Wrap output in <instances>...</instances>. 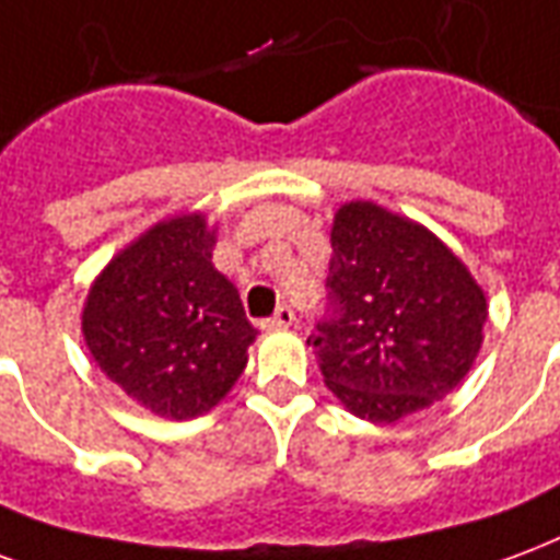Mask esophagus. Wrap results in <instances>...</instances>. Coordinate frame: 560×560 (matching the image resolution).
Segmentation results:
<instances>
[{
	"label": "esophagus",
	"mask_w": 560,
	"mask_h": 560,
	"mask_svg": "<svg viewBox=\"0 0 560 560\" xmlns=\"http://www.w3.org/2000/svg\"><path fill=\"white\" fill-rule=\"evenodd\" d=\"M292 322H295V313H292V307H289V304H280V307L275 310V316H271V319H265V328L280 330V328H289Z\"/></svg>",
	"instance_id": "34e87169"
}]
</instances>
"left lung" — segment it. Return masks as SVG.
Returning <instances> with one entry per match:
<instances>
[{"label": "left lung", "mask_w": 560, "mask_h": 560, "mask_svg": "<svg viewBox=\"0 0 560 560\" xmlns=\"http://www.w3.org/2000/svg\"><path fill=\"white\" fill-rule=\"evenodd\" d=\"M328 307L307 337L346 409L397 423L444 399L475 364L487 295L447 244L375 202L330 230Z\"/></svg>", "instance_id": "1"}]
</instances>
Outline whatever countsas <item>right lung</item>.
Returning a JSON list of instances; mask_svg holds the SVG:
<instances>
[{"label": "right lung", "mask_w": 560, "mask_h": 560, "mask_svg": "<svg viewBox=\"0 0 560 560\" xmlns=\"http://www.w3.org/2000/svg\"><path fill=\"white\" fill-rule=\"evenodd\" d=\"M211 250L202 214L163 220L118 253L85 298L83 337L95 364L161 418L214 409L256 340Z\"/></svg>", "instance_id": "1"}]
</instances>
